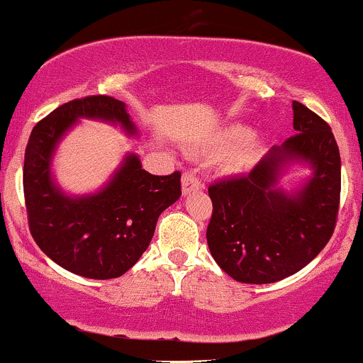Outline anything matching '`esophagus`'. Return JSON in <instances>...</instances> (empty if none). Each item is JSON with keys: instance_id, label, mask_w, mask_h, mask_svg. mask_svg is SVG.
<instances>
[{"instance_id": "1", "label": "esophagus", "mask_w": 363, "mask_h": 363, "mask_svg": "<svg viewBox=\"0 0 363 363\" xmlns=\"http://www.w3.org/2000/svg\"><path fill=\"white\" fill-rule=\"evenodd\" d=\"M202 186L203 185H202L201 178H199V174L195 173L194 169L183 173V178H182L183 194H192V192H195V190H201Z\"/></svg>"}]
</instances>
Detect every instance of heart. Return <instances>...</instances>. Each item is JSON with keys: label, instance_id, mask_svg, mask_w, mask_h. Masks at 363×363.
I'll use <instances>...</instances> for the list:
<instances>
[{"label": "heart", "instance_id": "b5f03b06", "mask_svg": "<svg viewBox=\"0 0 363 363\" xmlns=\"http://www.w3.org/2000/svg\"><path fill=\"white\" fill-rule=\"evenodd\" d=\"M248 130L245 127H233L228 130V142L231 144H238V142H243L248 137Z\"/></svg>", "mask_w": 363, "mask_h": 363}]
</instances>
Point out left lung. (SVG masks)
I'll return each instance as SVG.
<instances>
[{
    "instance_id": "left-lung-1",
    "label": "left lung",
    "mask_w": 363,
    "mask_h": 363,
    "mask_svg": "<svg viewBox=\"0 0 363 363\" xmlns=\"http://www.w3.org/2000/svg\"><path fill=\"white\" fill-rule=\"evenodd\" d=\"M296 133L250 173L209 185L213 216L207 245L218 266L240 283L266 284L298 272L328 245L341 194V160L331 127L293 101ZM311 162L314 174L291 198L274 189L283 164Z\"/></svg>"
}]
</instances>
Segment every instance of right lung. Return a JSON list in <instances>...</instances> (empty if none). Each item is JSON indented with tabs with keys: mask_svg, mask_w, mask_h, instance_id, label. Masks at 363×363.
<instances>
[{
	"mask_svg": "<svg viewBox=\"0 0 363 363\" xmlns=\"http://www.w3.org/2000/svg\"><path fill=\"white\" fill-rule=\"evenodd\" d=\"M97 118L135 132L125 103L109 96L68 101L32 128L23 161L28 230L40 250L63 269L91 279L125 274L147 250L157 218L182 195V173L157 177L130 154L99 194L72 199L51 180L56 144L77 121Z\"/></svg>",
	"mask_w": 363,
	"mask_h": 363,
	"instance_id": "1",
	"label": "right lung"
}]
</instances>
